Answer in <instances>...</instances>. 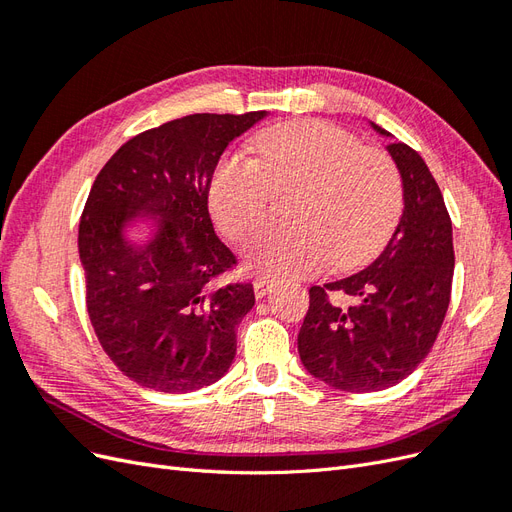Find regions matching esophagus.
Listing matches in <instances>:
<instances>
[{
    "mask_svg": "<svg viewBox=\"0 0 512 512\" xmlns=\"http://www.w3.org/2000/svg\"><path fill=\"white\" fill-rule=\"evenodd\" d=\"M275 288V280H269V277H256L254 282V292H256V299L267 297V294Z\"/></svg>",
    "mask_w": 512,
    "mask_h": 512,
    "instance_id": "1",
    "label": "esophagus"
}]
</instances>
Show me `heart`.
Returning a JSON list of instances; mask_svg holds the SVG:
<instances>
[{
	"mask_svg": "<svg viewBox=\"0 0 512 512\" xmlns=\"http://www.w3.org/2000/svg\"><path fill=\"white\" fill-rule=\"evenodd\" d=\"M254 158L226 156L209 181L213 222L241 241L273 192H290L288 224L258 228L243 245L247 267L273 277L352 269L391 239L404 209V181L389 153L363 147L329 121L299 119L256 136Z\"/></svg>",
	"mask_w": 512,
	"mask_h": 512,
	"instance_id": "heart-1",
	"label": "heart"
}]
</instances>
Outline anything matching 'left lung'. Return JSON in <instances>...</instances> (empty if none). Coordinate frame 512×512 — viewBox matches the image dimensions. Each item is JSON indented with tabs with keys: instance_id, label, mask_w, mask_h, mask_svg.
Segmentation results:
<instances>
[{
	"instance_id": "obj_1",
	"label": "left lung",
	"mask_w": 512,
	"mask_h": 512,
	"mask_svg": "<svg viewBox=\"0 0 512 512\" xmlns=\"http://www.w3.org/2000/svg\"><path fill=\"white\" fill-rule=\"evenodd\" d=\"M371 128L391 136L376 123ZM386 149L404 181L393 237L367 269L309 288L299 331L305 369L346 393L382 391L408 378L436 342L451 303L453 224L442 192L412 147Z\"/></svg>"
}]
</instances>
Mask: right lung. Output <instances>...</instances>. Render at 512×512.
I'll use <instances>...</instances> for the list:
<instances>
[{
	"label": "right lung",
	"mask_w": 512,
	"mask_h": 512,
	"mask_svg": "<svg viewBox=\"0 0 512 512\" xmlns=\"http://www.w3.org/2000/svg\"><path fill=\"white\" fill-rule=\"evenodd\" d=\"M267 111L196 113L136 134L98 173L79 224L87 314L119 371L160 393L218 382L235 359L252 284L218 286L237 258L209 218V181L230 141ZM151 219L143 246L125 237Z\"/></svg>",
	"instance_id": "obj_1"
}]
</instances>
